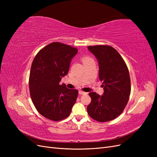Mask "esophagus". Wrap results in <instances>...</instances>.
<instances>
[{
    "mask_svg": "<svg viewBox=\"0 0 157 157\" xmlns=\"http://www.w3.org/2000/svg\"><path fill=\"white\" fill-rule=\"evenodd\" d=\"M78 93H79V94H80V95H82V94H88L87 92H85L82 91V90H79V91H78Z\"/></svg>",
    "mask_w": 157,
    "mask_h": 157,
    "instance_id": "1",
    "label": "esophagus"
}]
</instances>
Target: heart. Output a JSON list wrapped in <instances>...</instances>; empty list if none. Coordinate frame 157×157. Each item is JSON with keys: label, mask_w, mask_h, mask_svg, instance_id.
Instances as JSON below:
<instances>
[{"label": "heart", "mask_w": 157, "mask_h": 157, "mask_svg": "<svg viewBox=\"0 0 157 157\" xmlns=\"http://www.w3.org/2000/svg\"><path fill=\"white\" fill-rule=\"evenodd\" d=\"M91 60H92V59L91 58H90V57H88V56H84L82 58V61L83 63L88 62V61H91Z\"/></svg>", "instance_id": "obj_1"}]
</instances>
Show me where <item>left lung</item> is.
<instances>
[{
	"mask_svg": "<svg viewBox=\"0 0 157 157\" xmlns=\"http://www.w3.org/2000/svg\"><path fill=\"white\" fill-rule=\"evenodd\" d=\"M88 49L98 61L99 77L103 82L104 92L102 96L96 92L89 93L92 101L87 107V111L95 121H110L121 115L129 100V71L122 56L112 46H89Z\"/></svg>",
	"mask_w": 157,
	"mask_h": 157,
	"instance_id": "obj_1",
	"label": "left lung"
}]
</instances>
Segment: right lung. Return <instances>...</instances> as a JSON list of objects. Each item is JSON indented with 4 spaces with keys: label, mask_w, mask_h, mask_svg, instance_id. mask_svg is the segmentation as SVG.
I'll return each instance as SVG.
<instances>
[{
    "label": "right lung",
    "mask_w": 157,
    "mask_h": 157,
    "mask_svg": "<svg viewBox=\"0 0 157 157\" xmlns=\"http://www.w3.org/2000/svg\"><path fill=\"white\" fill-rule=\"evenodd\" d=\"M77 52L72 46L55 42L42 48L33 59L29 80L31 98L38 112L48 119H65L77 100L78 90L59 82L67 75Z\"/></svg>",
    "instance_id": "add662e5"
}]
</instances>
